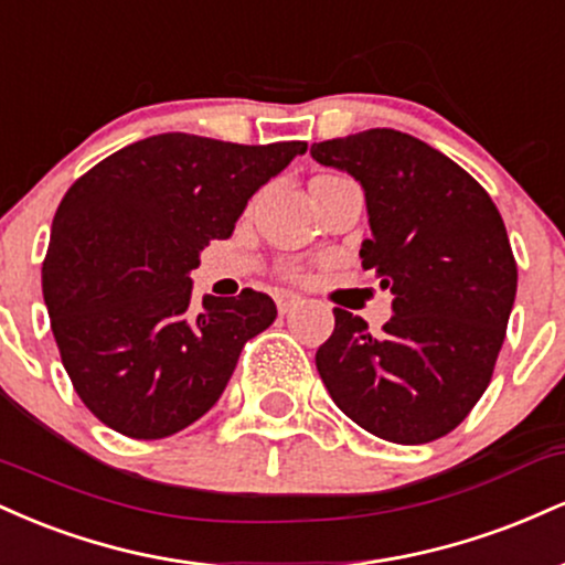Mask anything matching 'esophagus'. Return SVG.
<instances>
[{"label": "esophagus", "mask_w": 565, "mask_h": 565, "mask_svg": "<svg viewBox=\"0 0 565 565\" xmlns=\"http://www.w3.org/2000/svg\"><path fill=\"white\" fill-rule=\"evenodd\" d=\"M276 305H278V313H289V310H295L297 305H302V297L300 295H287V291H284V295H278L276 297Z\"/></svg>", "instance_id": "1"}]
</instances>
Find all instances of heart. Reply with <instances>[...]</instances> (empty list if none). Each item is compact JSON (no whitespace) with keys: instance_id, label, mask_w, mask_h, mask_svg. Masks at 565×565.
I'll return each mask as SVG.
<instances>
[{"instance_id":"obj_1","label":"heart","mask_w":565,"mask_h":565,"mask_svg":"<svg viewBox=\"0 0 565 565\" xmlns=\"http://www.w3.org/2000/svg\"><path fill=\"white\" fill-rule=\"evenodd\" d=\"M287 276H291V278H300V270H297V268H287Z\"/></svg>"}]
</instances>
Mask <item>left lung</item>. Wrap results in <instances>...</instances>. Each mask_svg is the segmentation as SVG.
<instances>
[{
    "mask_svg": "<svg viewBox=\"0 0 565 565\" xmlns=\"http://www.w3.org/2000/svg\"><path fill=\"white\" fill-rule=\"evenodd\" d=\"M310 157L364 188L372 236L361 265L391 289L380 337L334 308L316 366L342 412L393 444H430L462 423L491 374L518 265L502 215L476 178L398 129L313 142Z\"/></svg>",
    "mask_w": 565,
    "mask_h": 565,
    "instance_id": "obj_1",
    "label": "left lung"
}]
</instances>
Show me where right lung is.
<instances>
[{
    "mask_svg": "<svg viewBox=\"0 0 565 565\" xmlns=\"http://www.w3.org/2000/svg\"><path fill=\"white\" fill-rule=\"evenodd\" d=\"M308 142L238 146L164 132L121 148L63 196L42 265L50 323L74 391L121 436L153 440L204 417L246 340L276 319L268 295L201 300L191 270L246 201Z\"/></svg>",
    "mask_w": 565,
    "mask_h": 565,
    "instance_id": "right-lung-1",
    "label": "right lung"
}]
</instances>
